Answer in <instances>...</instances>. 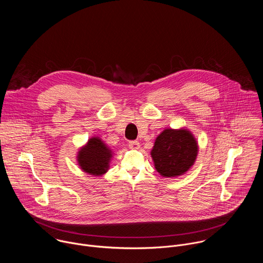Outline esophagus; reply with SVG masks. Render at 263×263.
<instances>
[{
    "mask_svg": "<svg viewBox=\"0 0 263 263\" xmlns=\"http://www.w3.org/2000/svg\"><path fill=\"white\" fill-rule=\"evenodd\" d=\"M139 142L137 140H130L129 141V146L132 148H138L139 147Z\"/></svg>",
    "mask_w": 263,
    "mask_h": 263,
    "instance_id": "esophagus-1",
    "label": "esophagus"
}]
</instances>
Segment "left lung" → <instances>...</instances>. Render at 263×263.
I'll use <instances>...</instances> for the list:
<instances>
[{
  "label": "left lung",
  "mask_w": 263,
  "mask_h": 263,
  "mask_svg": "<svg viewBox=\"0 0 263 263\" xmlns=\"http://www.w3.org/2000/svg\"><path fill=\"white\" fill-rule=\"evenodd\" d=\"M198 145L191 132L165 129L157 138L151 152L155 167L164 177L184 174L194 164Z\"/></svg>",
  "instance_id": "8db88e82"
}]
</instances>
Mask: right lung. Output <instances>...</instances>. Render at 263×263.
I'll return each instance as SVG.
<instances>
[{
  "mask_svg": "<svg viewBox=\"0 0 263 263\" xmlns=\"http://www.w3.org/2000/svg\"><path fill=\"white\" fill-rule=\"evenodd\" d=\"M111 149L100 138H91L79 152L78 161L81 168L90 175L101 176L107 172Z\"/></svg>",
  "mask_w": 263,
  "mask_h": 263,
  "instance_id": "add662e5",
  "label": "right lung"
}]
</instances>
